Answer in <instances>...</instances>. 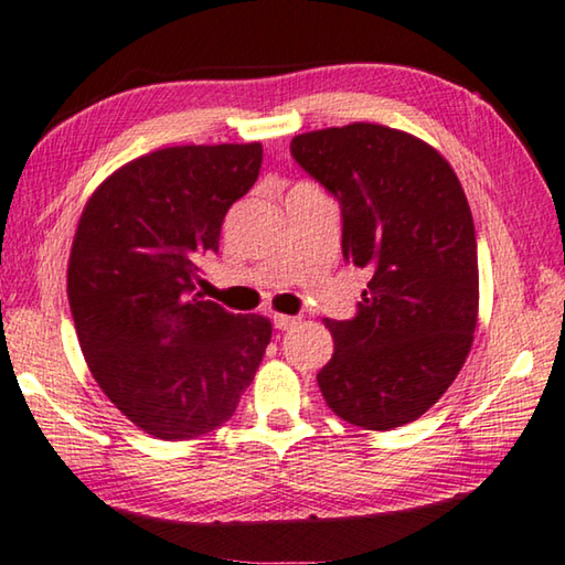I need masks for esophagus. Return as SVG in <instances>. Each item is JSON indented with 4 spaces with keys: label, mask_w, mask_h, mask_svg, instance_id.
I'll return each instance as SVG.
<instances>
[{
    "label": "esophagus",
    "mask_w": 565,
    "mask_h": 565,
    "mask_svg": "<svg viewBox=\"0 0 565 565\" xmlns=\"http://www.w3.org/2000/svg\"><path fill=\"white\" fill-rule=\"evenodd\" d=\"M273 322H275L277 330H288V328H292V326H298L300 318H295V316H280V312H275Z\"/></svg>",
    "instance_id": "1"
}]
</instances>
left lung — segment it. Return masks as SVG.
<instances>
[{
    "label": "left lung",
    "instance_id": "8db88e82",
    "mask_svg": "<svg viewBox=\"0 0 565 565\" xmlns=\"http://www.w3.org/2000/svg\"><path fill=\"white\" fill-rule=\"evenodd\" d=\"M295 162L340 202L343 257L367 267L353 320H330L318 373L328 408L393 430L436 405L463 367L478 322L476 227L436 147L370 122L292 137Z\"/></svg>",
    "mask_w": 565,
    "mask_h": 565
}]
</instances>
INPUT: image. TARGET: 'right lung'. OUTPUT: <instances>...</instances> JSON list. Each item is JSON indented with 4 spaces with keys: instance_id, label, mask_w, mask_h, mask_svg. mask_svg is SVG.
Wrapping results in <instances>:
<instances>
[{
    "instance_id": "1",
    "label": "right lung",
    "mask_w": 565,
    "mask_h": 565,
    "mask_svg": "<svg viewBox=\"0 0 565 565\" xmlns=\"http://www.w3.org/2000/svg\"><path fill=\"white\" fill-rule=\"evenodd\" d=\"M263 145H182L99 184L74 233L67 295L87 365L115 408L160 440L233 418L273 326L198 292L230 205L253 188Z\"/></svg>"
}]
</instances>
